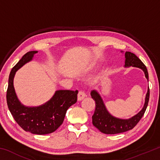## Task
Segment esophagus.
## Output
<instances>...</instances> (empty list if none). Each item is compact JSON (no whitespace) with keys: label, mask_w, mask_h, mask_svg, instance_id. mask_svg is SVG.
I'll return each instance as SVG.
<instances>
[{"label":"esophagus","mask_w":160,"mask_h":160,"mask_svg":"<svg viewBox=\"0 0 160 160\" xmlns=\"http://www.w3.org/2000/svg\"><path fill=\"white\" fill-rule=\"evenodd\" d=\"M85 97H86L85 93L84 92L80 91L78 94V101H82V100L85 98Z\"/></svg>","instance_id":"34e87169"}]
</instances>
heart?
Masks as SVG:
<instances>
[{
    "mask_svg": "<svg viewBox=\"0 0 160 160\" xmlns=\"http://www.w3.org/2000/svg\"><path fill=\"white\" fill-rule=\"evenodd\" d=\"M97 67H98V65H96V64H91V65H89L88 66L86 67V68H85V72H91V71H92L93 70L97 68Z\"/></svg>",
    "mask_w": 160,
    "mask_h": 160,
    "instance_id": "obj_1",
    "label": "heart"
}]
</instances>
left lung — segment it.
<instances>
[{
	"label": "left lung",
	"mask_w": 160,
	"mask_h": 160,
	"mask_svg": "<svg viewBox=\"0 0 160 160\" xmlns=\"http://www.w3.org/2000/svg\"><path fill=\"white\" fill-rule=\"evenodd\" d=\"M121 52L123 53V51H121ZM131 66L141 69L144 72L145 77L148 81L149 77L147 68L134 53L126 51L125 53L124 67L129 68ZM91 97L95 101L96 105L95 111L92 116L93 125L103 133L118 134L132 129L139 122L147 109L149 97H150V90H149L148 87L145 98V103L142 109L136 114L129 118H120L111 114L107 109L104 100L98 91H92Z\"/></svg>",
	"instance_id": "obj_1"
}]
</instances>
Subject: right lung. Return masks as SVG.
I'll use <instances>...</instances> for the list:
<instances>
[{
  "label": "right lung",
  "instance_id": "add662e5",
  "mask_svg": "<svg viewBox=\"0 0 160 160\" xmlns=\"http://www.w3.org/2000/svg\"><path fill=\"white\" fill-rule=\"evenodd\" d=\"M37 51H29L12 68L8 79L7 104L12 116L22 128L35 135L51 133L63 122L68 108L77 102L78 90H56L52 97L37 107L25 106L18 99L14 88L16 72L33 60Z\"/></svg>",
  "mask_w": 160,
  "mask_h": 160
}]
</instances>
